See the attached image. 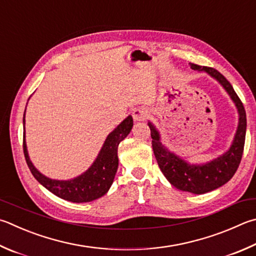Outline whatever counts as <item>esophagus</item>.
I'll return each mask as SVG.
<instances>
[{"label": "esophagus", "instance_id": "34e87169", "mask_svg": "<svg viewBox=\"0 0 256 256\" xmlns=\"http://www.w3.org/2000/svg\"><path fill=\"white\" fill-rule=\"evenodd\" d=\"M132 115H133L134 120H136V122H138V120H144L146 118L148 112L144 108H136V110H133Z\"/></svg>", "mask_w": 256, "mask_h": 256}]
</instances>
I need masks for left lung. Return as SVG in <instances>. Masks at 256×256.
I'll use <instances>...</instances> for the list:
<instances>
[{"instance_id":"left-lung-1","label":"left lung","mask_w":256,"mask_h":256,"mask_svg":"<svg viewBox=\"0 0 256 256\" xmlns=\"http://www.w3.org/2000/svg\"><path fill=\"white\" fill-rule=\"evenodd\" d=\"M190 67L194 70L207 72L209 76L215 78L224 87V90L230 95L236 108H238V126L228 151H226L224 154L220 156L210 162H207V164H190L174 153L170 152L161 143L159 131L156 128L154 125L151 122H148V125L151 130L153 152H154L156 159L162 174L176 189L202 194L222 187V184H225L227 181L233 178L236 170H238L244 151L246 113L243 103L235 92L233 86L220 72L212 67L198 66L194 64H190Z\"/></svg>"}]
</instances>
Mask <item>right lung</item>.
Returning <instances> with one entry per match:
<instances>
[{
  "label": "right lung",
  "mask_w": 256,
  "mask_h": 256,
  "mask_svg": "<svg viewBox=\"0 0 256 256\" xmlns=\"http://www.w3.org/2000/svg\"><path fill=\"white\" fill-rule=\"evenodd\" d=\"M26 115V113H24ZM23 115V125H24ZM133 126V118L128 115L110 132L103 144L94 164L85 172L70 180H54L36 170L28 154L26 132L23 133V152L31 174L39 182L56 196L72 202H88L100 198L108 192L118 166V148L120 141L128 136Z\"/></svg>",
  "instance_id": "1"
}]
</instances>
